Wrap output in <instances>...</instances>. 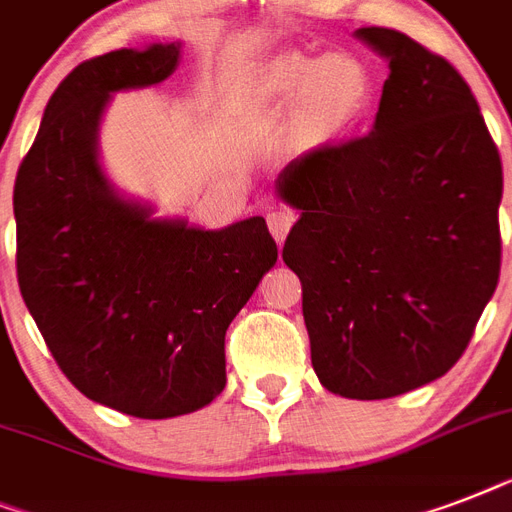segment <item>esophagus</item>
Masks as SVG:
<instances>
[{"mask_svg": "<svg viewBox=\"0 0 512 512\" xmlns=\"http://www.w3.org/2000/svg\"><path fill=\"white\" fill-rule=\"evenodd\" d=\"M292 223H295V215H292L287 207H273L271 212H268V228H271L273 239L279 241V244L287 239Z\"/></svg>", "mask_w": 512, "mask_h": 512, "instance_id": "1", "label": "esophagus"}]
</instances>
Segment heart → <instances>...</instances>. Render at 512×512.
I'll list each match as a JSON object with an SVG mask.
<instances>
[{"instance_id":"heart-1","label":"heart","mask_w":512,"mask_h":512,"mask_svg":"<svg viewBox=\"0 0 512 512\" xmlns=\"http://www.w3.org/2000/svg\"><path fill=\"white\" fill-rule=\"evenodd\" d=\"M263 87L271 98H300V122L311 132H340L364 114L372 98L369 71L353 52L337 50L319 60L287 52L268 63Z\"/></svg>"}]
</instances>
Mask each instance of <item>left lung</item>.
Masks as SVG:
<instances>
[{
	"label": "left lung",
	"mask_w": 512,
	"mask_h": 512,
	"mask_svg": "<svg viewBox=\"0 0 512 512\" xmlns=\"http://www.w3.org/2000/svg\"><path fill=\"white\" fill-rule=\"evenodd\" d=\"M390 60L372 132L289 162L300 209L284 263L303 284L311 361L342 398H393L468 348L500 279L502 162L457 68L393 28H358Z\"/></svg>",
	"instance_id": "1"
}]
</instances>
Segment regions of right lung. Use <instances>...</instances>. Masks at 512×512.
<instances>
[{"instance_id": "1", "label": "right lung", "mask_w": 512, "mask_h": 512, "mask_svg": "<svg viewBox=\"0 0 512 512\" xmlns=\"http://www.w3.org/2000/svg\"><path fill=\"white\" fill-rule=\"evenodd\" d=\"M177 63L180 42L76 66L12 193L20 295L47 348L76 390L140 420L191 414L225 388V329L279 257L263 217L204 231L108 180L98 135L114 92Z\"/></svg>"}]
</instances>
